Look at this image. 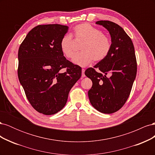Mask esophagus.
Returning <instances> with one entry per match:
<instances>
[{
  "instance_id": "34e87169",
  "label": "esophagus",
  "mask_w": 155,
  "mask_h": 155,
  "mask_svg": "<svg viewBox=\"0 0 155 155\" xmlns=\"http://www.w3.org/2000/svg\"><path fill=\"white\" fill-rule=\"evenodd\" d=\"M82 75H81V76H82V78H84V77H85V70L84 69V68H82Z\"/></svg>"
}]
</instances>
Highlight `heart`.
Wrapping results in <instances>:
<instances>
[{"label":"heart","instance_id":"heart-1","mask_svg":"<svg viewBox=\"0 0 155 155\" xmlns=\"http://www.w3.org/2000/svg\"><path fill=\"white\" fill-rule=\"evenodd\" d=\"M74 35L77 40L83 41L81 52L74 55L72 61L81 67H85L94 60L100 62L104 60L111 50L109 37L101 30L88 23H82L74 27ZM60 50L67 58H72L74 54V41L71 35L66 34L61 39Z\"/></svg>","mask_w":155,"mask_h":155}]
</instances>
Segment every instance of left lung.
<instances>
[{
    "mask_svg": "<svg viewBox=\"0 0 155 155\" xmlns=\"http://www.w3.org/2000/svg\"><path fill=\"white\" fill-rule=\"evenodd\" d=\"M96 23L109 31L111 50L104 60L85 70L86 76L92 81L88 95L97 110L112 114L124 105L130 95L137 76V58L133 41L122 28L109 21Z\"/></svg>",
    "mask_w": 155,
    "mask_h": 155,
    "instance_id": "obj_1",
    "label": "left lung"
}]
</instances>
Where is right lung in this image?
<instances>
[{"instance_id": "obj_1", "label": "right lung", "mask_w": 155, "mask_h": 155, "mask_svg": "<svg viewBox=\"0 0 155 155\" xmlns=\"http://www.w3.org/2000/svg\"><path fill=\"white\" fill-rule=\"evenodd\" d=\"M68 30L58 24L38 25L18 48V79L31 105L45 115L63 109L70 89L81 76V68L67 60L60 50L61 39ZM63 68L66 71L61 73Z\"/></svg>"}]
</instances>
